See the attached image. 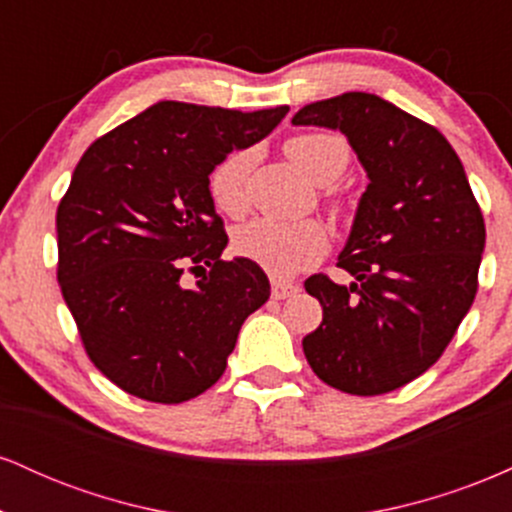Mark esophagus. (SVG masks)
I'll use <instances>...</instances> for the list:
<instances>
[{
  "mask_svg": "<svg viewBox=\"0 0 512 512\" xmlns=\"http://www.w3.org/2000/svg\"><path fill=\"white\" fill-rule=\"evenodd\" d=\"M293 293H298V284H291V281H279V279H274L272 281V296L274 298H289V296H293Z\"/></svg>",
  "mask_w": 512,
  "mask_h": 512,
  "instance_id": "obj_1",
  "label": "esophagus"
}]
</instances>
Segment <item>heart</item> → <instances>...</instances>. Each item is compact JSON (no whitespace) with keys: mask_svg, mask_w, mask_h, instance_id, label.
Returning <instances> with one entry per match:
<instances>
[{"mask_svg":"<svg viewBox=\"0 0 512 512\" xmlns=\"http://www.w3.org/2000/svg\"><path fill=\"white\" fill-rule=\"evenodd\" d=\"M284 151L293 166L317 185H330L349 166V144L337 134H296L284 144ZM252 161L255 156L250 149H238L211 170V202L226 216H240L248 209V175ZM233 248L240 257L260 264L264 272L272 276H293L325 257L330 238L317 221L284 223L255 219L238 228Z\"/></svg>","mask_w":512,"mask_h":512,"instance_id":"heart-1","label":"heart"}]
</instances>
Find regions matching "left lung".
I'll return each mask as SVG.
<instances>
[{"instance_id": "obj_1", "label": "left lung", "mask_w": 512, "mask_h": 512, "mask_svg": "<svg viewBox=\"0 0 512 512\" xmlns=\"http://www.w3.org/2000/svg\"><path fill=\"white\" fill-rule=\"evenodd\" d=\"M291 122L339 129L370 180L337 262L354 281H305L322 305L305 358L337 390L385 395L426 373L472 308L484 216L448 139L380 96L342 93Z\"/></svg>"}]
</instances>
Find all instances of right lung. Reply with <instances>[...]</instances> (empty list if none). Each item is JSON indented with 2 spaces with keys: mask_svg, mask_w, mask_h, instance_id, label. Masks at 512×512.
<instances>
[{
  "mask_svg": "<svg viewBox=\"0 0 512 512\" xmlns=\"http://www.w3.org/2000/svg\"><path fill=\"white\" fill-rule=\"evenodd\" d=\"M286 113L161 101L81 156L57 207V281L88 358L120 390L158 404L202 395L267 303L260 264L221 260L209 175ZM185 268L203 272L195 287Z\"/></svg>",
  "mask_w": 512,
  "mask_h": 512,
  "instance_id": "right-lung-1",
  "label": "right lung"
}]
</instances>
